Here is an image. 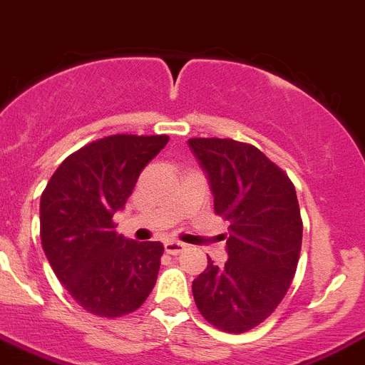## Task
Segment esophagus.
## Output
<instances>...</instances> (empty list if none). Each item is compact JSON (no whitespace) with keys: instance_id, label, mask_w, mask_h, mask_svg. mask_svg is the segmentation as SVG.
Here are the masks:
<instances>
[{"instance_id":"1","label":"esophagus","mask_w":365,"mask_h":365,"mask_svg":"<svg viewBox=\"0 0 365 365\" xmlns=\"http://www.w3.org/2000/svg\"><path fill=\"white\" fill-rule=\"evenodd\" d=\"M184 250H186V246L182 242H178V240H165V251L168 255H179Z\"/></svg>"}]
</instances>
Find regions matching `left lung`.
I'll list each match as a JSON object with an SVG mask.
<instances>
[{
	"instance_id": "obj_1",
	"label": "left lung",
	"mask_w": 365,
	"mask_h": 365,
	"mask_svg": "<svg viewBox=\"0 0 365 365\" xmlns=\"http://www.w3.org/2000/svg\"><path fill=\"white\" fill-rule=\"evenodd\" d=\"M207 178L214 210L230 223L228 260L193 281L195 304L210 325L240 334L272 314L290 288L302 244L295 187L255 145L232 138H190Z\"/></svg>"
}]
</instances>
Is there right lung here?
I'll return each mask as SVG.
<instances>
[{
  "mask_svg": "<svg viewBox=\"0 0 365 365\" xmlns=\"http://www.w3.org/2000/svg\"><path fill=\"white\" fill-rule=\"evenodd\" d=\"M167 135H110L70 155L40 198V237L48 264L78 306L115 318L138 309L156 284L161 242L115 234L142 168Z\"/></svg>",
  "mask_w": 365,
  "mask_h": 365,
  "instance_id": "obj_1",
  "label": "right lung"
}]
</instances>
